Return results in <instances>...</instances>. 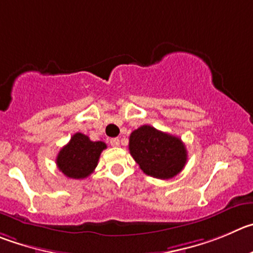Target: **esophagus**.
<instances>
[{
  "mask_svg": "<svg viewBox=\"0 0 253 253\" xmlns=\"http://www.w3.org/2000/svg\"><path fill=\"white\" fill-rule=\"evenodd\" d=\"M110 143H111V146H113V147H119L120 140H119V138H111Z\"/></svg>",
  "mask_w": 253,
  "mask_h": 253,
  "instance_id": "34e87169",
  "label": "esophagus"
}]
</instances>
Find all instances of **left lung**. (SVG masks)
<instances>
[{
    "mask_svg": "<svg viewBox=\"0 0 253 253\" xmlns=\"http://www.w3.org/2000/svg\"><path fill=\"white\" fill-rule=\"evenodd\" d=\"M128 150L146 174L160 180L178 174L187 162V151L181 138L148 125L132 132Z\"/></svg>",
    "mask_w": 253,
    "mask_h": 253,
    "instance_id": "left-lung-1",
    "label": "left lung"
}]
</instances>
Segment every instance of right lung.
Returning a JSON list of instances; mask_svg holds the SVG:
<instances>
[{
    "instance_id": "add662e5",
    "label": "right lung",
    "mask_w": 253,
    "mask_h": 253,
    "mask_svg": "<svg viewBox=\"0 0 253 253\" xmlns=\"http://www.w3.org/2000/svg\"><path fill=\"white\" fill-rule=\"evenodd\" d=\"M107 147L102 141H91L84 133H75L58 152L56 165L68 178H86L94 171L100 155Z\"/></svg>"
}]
</instances>
